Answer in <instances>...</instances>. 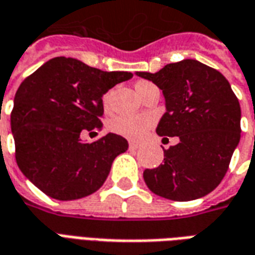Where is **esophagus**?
<instances>
[{"label": "esophagus", "mask_w": 255, "mask_h": 255, "mask_svg": "<svg viewBox=\"0 0 255 255\" xmlns=\"http://www.w3.org/2000/svg\"><path fill=\"white\" fill-rule=\"evenodd\" d=\"M138 149V144L133 143V142H129V150H136Z\"/></svg>", "instance_id": "1"}]
</instances>
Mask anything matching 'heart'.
Masks as SVG:
<instances>
[{
  "label": "heart",
  "mask_w": 255,
  "mask_h": 255,
  "mask_svg": "<svg viewBox=\"0 0 255 255\" xmlns=\"http://www.w3.org/2000/svg\"><path fill=\"white\" fill-rule=\"evenodd\" d=\"M143 84L149 83L138 82L136 87H140ZM153 126H154V117L151 115H119L109 122V128L112 132L122 135L131 140L143 138Z\"/></svg>",
  "instance_id": "obj_1"
}]
</instances>
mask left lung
<instances>
[{
  "label": "left lung",
  "instance_id": "8db88e82",
  "mask_svg": "<svg viewBox=\"0 0 255 255\" xmlns=\"http://www.w3.org/2000/svg\"><path fill=\"white\" fill-rule=\"evenodd\" d=\"M136 75L151 80L165 97L157 133L180 139L164 149V164L143 172L147 187L172 201L205 197L221 183L241 140V105L230 82L197 60Z\"/></svg>",
  "mask_w": 255,
  "mask_h": 255
}]
</instances>
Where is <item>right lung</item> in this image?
<instances>
[{"mask_svg":"<svg viewBox=\"0 0 255 255\" xmlns=\"http://www.w3.org/2000/svg\"><path fill=\"white\" fill-rule=\"evenodd\" d=\"M131 78V72H105L71 57L52 58L25 78L10 113L16 162L24 176L58 201L97 191L128 142L108 133L84 143L80 132L102 127V95Z\"/></svg>","mask_w":255,"mask_h":255,"instance_id":"1","label":"right lung"}]
</instances>
